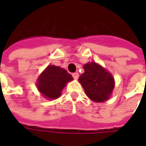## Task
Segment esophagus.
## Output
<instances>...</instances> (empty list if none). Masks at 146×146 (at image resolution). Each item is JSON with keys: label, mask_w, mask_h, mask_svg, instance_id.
I'll return each instance as SVG.
<instances>
[{"label": "esophagus", "mask_w": 146, "mask_h": 146, "mask_svg": "<svg viewBox=\"0 0 146 146\" xmlns=\"http://www.w3.org/2000/svg\"><path fill=\"white\" fill-rule=\"evenodd\" d=\"M72 76H73V78H74L75 80H77V79L79 78V73H78V72H75V73L72 74Z\"/></svg>", "instance_id": "34e87169"}]
</instances>
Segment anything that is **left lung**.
<instances>
[{
    "label": "left lung",
    "instance_id": "left-lung-1",
    "mask_svg": "<svg viewBox=\"0 0 146 146\" xmlns=\"http://www.w3.org/2000/svg\"><path fill=\"white\" fill-rule=\"evenodd\" d=\"M84 72L79 82L88 98L96 102L108 100L115 88V80L108 70L96 62H88L84 66Z\"/></svg>",
    "mask_w": 146,
    "mask_h": 146
}]
</instances>
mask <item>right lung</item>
<instances>
[{"instance_id":"obj_1","label":"right lung","mask_w":146,"mask_h":146,"mask_svg":"<svg viewBox=\"0 0 146 146\" xmlns=\"http://www.w3.org/2000/svg\"><path fill=\"white\" fill-rule=\"evenodd\" d=\"M73 77L66 70L49 65L38 77L36 87L40 93L47 99H57L60 97L62 90Z\"/></svg>"}]
</instances>
